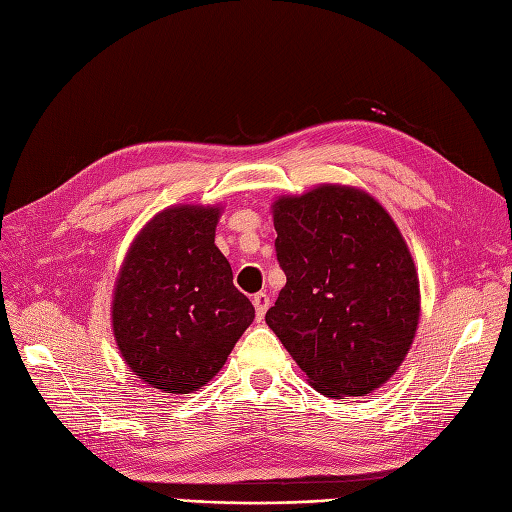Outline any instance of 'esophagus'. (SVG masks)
I'll return each mask as SVG.
<instances>
[{
    "mask_svg": "<svg viewBox=\"0 0 512 512\" xmlns=\"http://www.w3.org/2000/svg\"><path fill=\"white\" fill-rule=\"evenodd\" d=\"M252 302H254V306H256V317H258V320H263L267 309H269V295L260 291V293L254 295Z\"/></svg>",
    "mask_w": 512,
    "mask_h": 512,
    "instance_id": "1",
    "label": "esophagus"
}]
</instances>
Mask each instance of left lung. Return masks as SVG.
<instances>
[{
    "instance_id": "8db88e82",
    "label": "left lung",
    "mask_w": 512,
    "mask_h": 512,
    "mask_svg": "<svg viewBox=\"0 0 512 512\" xmlns=\"http://www.w3.org/2000/svg\"><path fill=\"white\" fill-rule=\"evenodd\" d=\"M287 285L265 320L324 394L363 396L401 366L418 278L399 227L366 192L320 186L274 203Z\"/></svg>"
}]
</instances>
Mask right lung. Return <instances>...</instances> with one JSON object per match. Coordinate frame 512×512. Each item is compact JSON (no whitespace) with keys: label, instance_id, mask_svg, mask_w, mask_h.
Instances as JSON below:
<instances>
[{"label":"right lung","instance_id":"add662e5","mask_svg":"<svg viewBox=\"0 0 512 512\" xmlns=\"http://www.w3.org/2000/svg\"><path fill=\"white\" fill-rule=\"evenodd\" d=\"M217 208L157 214L131 245L113 295V333L127 366L153 388L190 394L206 385L254 322L214 245Z\"/></svg>","mask_w":512,"mask_h":512}]
</instances>
